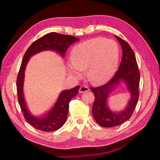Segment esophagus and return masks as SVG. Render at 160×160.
<instances>
[{
  "label": "esophagus",
  "instance_id": "obj_1",
  "mask_svg": "<svg viewBox=\"0 0 160 160\" xmlns=\"http://www.w3.org/2000/svg\"><path fill=\"white\" fill-rule=\"evenodd\" d=\"M89 89L88 87L86 86H81L80 89H79V92L80 93H84V92H86V91H89Z\"/></svg>",
  "mask_w": 160,
  "mask_h": 160
}]
</instances>
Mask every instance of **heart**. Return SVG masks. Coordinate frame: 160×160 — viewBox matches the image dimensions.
I'll use <instances>...</instances> for the list:
<instances>
[{
    "instance_id": "heart-1",
    "label": "heart",
    "mask_w": 160,
    "mask_h": 160,
    "mask_svg": "<svg viewBox=\"0 0 160 160\" xmlns=\"http://www.w3.org/2000/svg\"><path fill=\"white\" fill-rule=\"evenodd\" d=\"M119 48L114 40L95 38L78 44L71 52L67 69L76 78L87 70L88 80L99 84L107 81L117 70Z\"/></svg>"
}]
</instances>
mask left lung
<instances>
[{"instance_id": "obj_1", "label": "left lung", "mask_w": 160, "mask_h": 160, "mask_svg": "<svg viewBox=\"0 0 160 160\" xmlns=\"http://www.w3.org/2000/svg\"><path fill=\"white\" fill-rule=\"evenodd\" d=\"M122 49V58L120 67L109 82L99 87L91 88L95 95L92 113L97 123L103 127H113L127 121L133 113L139 98L140 76L135 53L130 45L120 37L115 36ZM121 82L127 87L130 98L124 110L115 112L108 106L110 93Z\"/></svg>"}]
</instances>
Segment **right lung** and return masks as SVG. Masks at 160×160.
Wrapping results in <instances>:
<instances>
[{
    "mask_svg": "<svg viewBox=\"0 0 160 160\" xmlns=\"http://www.w3.org/2000/svg\"><path fill=\"white\" fill-rule=\"evenodd\" d=\"M78 40L79 39L72 36L56 32L49 33L33 42L23 56L16 80L18 103L25 120L38 130L49 132L62 127L67 120L69 102L78 94L80 87L77 86L73 89L62 91L52 109L42 116H35L29 111L24 97L23 85L27 64L30 58L43 51H54L63 58L69 47Z\"/></svg>",
    "mask_w": 160,
    "mask_h": 160,
    "instance_id": "right-lung-1",
    "label": "right lung"
}]
</instances>
